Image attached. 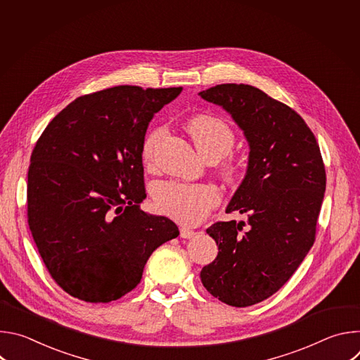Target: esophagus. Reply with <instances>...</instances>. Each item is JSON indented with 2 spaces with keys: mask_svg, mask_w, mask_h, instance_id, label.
Here are the masks:
<instances>
[{
  "mask_svg": "<svg viewBox=\"0 0 360 360\" xmlns=\"http://www.w3.org/2000/svg\"><path fill=\"white\" fill-rule=\"evenodd\" d=\"M179 233H181V238L189 239V238H192L196 232L192 231V229H189V228H181V229H179Z\"/></svg>",
  "mask_w": 360,
  "mask_h": 360,
  "instance_id": "esophagus-1",
  "label": "esophagus"
}]
</instances>
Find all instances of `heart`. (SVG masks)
Wrapping results in <instances>:
<instances>
[{"label":"heart","mask_w":360,"mask_h":360,"mask_svg":"<svg viewBox=\"0 0 360 360\" xmlns=\"http://www.w3.org/2000/svg\"><path fill=\"white\" fill-rule=\"evenodd\" d=\"M202 157L218 164L221 176L235 184L242 174V162L229 153L235 146V132L221 118L212 115H195L186 124ZM165 134L164 127L150 129L142 142L141 153L145 162H150L157 142ZM153 205L162 215L186 225H193L208 217L219 203V192L207 184H185L162 181L152 188Z\"/></svg>","instance_id":"obj_1"}]
</instances>
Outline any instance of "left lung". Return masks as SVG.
I'll list each match as a JSON object with an SVG mask.
<instances>
[{"label": "left lung", "instance_id": "left-lung-1", "mask_svg": "<svg viewBox=\"0 0 360 360\" xmlns=\"http://www.w3.org/2000/svg\"><path fill=\"white\" fill-rule=\"evenodd\" d=\"M199 95L226 110L250 146L246 176L226 208L246 221H221L207 229L219 252L200 271L212 296L245 307L278 292L312 248L325 164L302 117L259 88L221 84Z\"/></svg>", "mask_w": 360, "mask_h": 360}]
</instances>
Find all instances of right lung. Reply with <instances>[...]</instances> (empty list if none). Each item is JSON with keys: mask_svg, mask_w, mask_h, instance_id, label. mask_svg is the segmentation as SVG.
<instances>
[{"mask_svg": "<svg viewBox=\"0 0 360 360\" xmlns=\"http://www.w3.org/2000/svg\"><path fill=\"white\" fill-rule=\"evenodd\" d=\"M178 88L120 85L72 101L31 153L27 217L48 269L68 295L107 303L131 292L158 246L179 235L146 198L142 142Z\"/></svg>", "mask_w": 360, "mask_h": 360, "instance_id": "obj_1", "label": "right lung"}]
</instances>
